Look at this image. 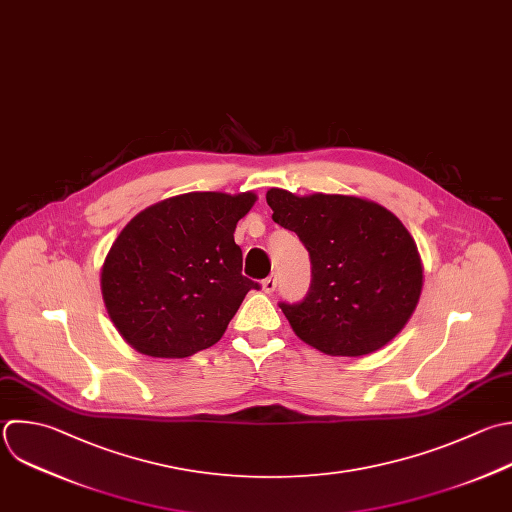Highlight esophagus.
<instances>
[{
	"mask_svg": "<svg viewBox=\"0 0 512 512\" xmlns=\"http://www.w3.org/2000/svg\"><path fill=\"white\" fill-rule=\"evenodd\" d=\"M276 284H278L276 274H270L268 278H264V280H262V288H264V292H268V294L276 290Z\"/></svg>",
	"mask_w": 512,
	"mask_h": 512,
	"instance_id": "obj_1",
	"label": "esophagus"
}]
</instances>
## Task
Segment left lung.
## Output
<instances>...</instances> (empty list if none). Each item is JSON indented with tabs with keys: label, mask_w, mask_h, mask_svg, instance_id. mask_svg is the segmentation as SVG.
Segmentation results:
<instances>
[{
	"label": "left lung",
	"mask_w": 512,
	"mask_h": 512,
	"mask_svg": "<svg viewBox=\"0 0 512 512\" xmlns=\"http://www.w3.org/2000/svg\"><path fill=\"white\" fill-rule=\"evenodd\" d=\"M272 218L308 250L312 280L300 302H280L294 332L332 356H364L388 344L422 290L416 244L386 208L338 194H266Z\"/></svg>",
	"instance_id": "8db88e82"
}]
</instances>
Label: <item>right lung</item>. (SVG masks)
I'll list each match as a JSON object with an SVG mask.
<instances>
[{
    "label": "right lung",
    "mask_w": 512,
    "mask_h": 512,
    "mask_svg": "<svg viewBox=\"0 0 512 512\" xmlns=\"http://www.w3.org/2000/svg\"><path fill=\"white\" fill-rule=\"evenodd\" d=\"M254 202L252 192H190L130 220L102 268L108 314L130 346L186 358L222 338L244 296L260 290L234 242Z\"/></svg>",
    "instance_id": "1"
}]
</instances>
